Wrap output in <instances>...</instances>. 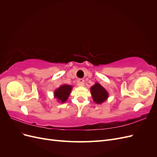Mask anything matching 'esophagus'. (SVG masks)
<instances>
[{
    "label": "esophagus",
    "mask_w": 157,
    "mask_h": 157,
    "mask_svg": "<svg viewBox=\"0 0 157 157\" xmlns=\"http://www.w3.org/2000/svg\"><path fill=\"white\" fill-rule=\"evenodd\" d=\"M77 84H78V86H84V79H82V78L78 79V80H77Z\"/></svg>",
    "instance_id": "esophagus-1"
}]
</instances>
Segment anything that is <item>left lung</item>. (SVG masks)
Wrapping results in <instances>:
<instances>
[{"instance_id": "obj_1", "label": "left lung", "mask_w": 157, "mask_h": 157, "mask_svg": "<svg viewBox=\"0 0 157 157\" xmlns=\"http://www.w3.org/2000/svg\"><path fill=\"white\" fill-rule=\"evenodd\" d=\"M92 98L95 103L100 104L105 101L108 98V93L99 83H96L90 88Z\"/></svg>"}]
</instances>
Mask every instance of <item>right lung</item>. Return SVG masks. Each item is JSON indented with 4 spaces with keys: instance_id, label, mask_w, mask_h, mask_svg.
Returning <instances> with one entry per match:
<instances>
[{
    "instance_id": "add662e5",
    "label": "right lung",
    "mask_w": 157,
    "mask_h": 157,
    "mask_svg": "<svg viewBox=\"0 0 157 157\" xmlns=\"http://www.w3.org/2000/svg\"><path fill=\"white\" fill-rule=\"evenodd\" d=\"M71 89H72V86H70V85H62V86H61L59 88L55 90L54 96L58 99L59 101L63 103L67 101V99L71 93Z\"/></svg>"
}]
</instances>
